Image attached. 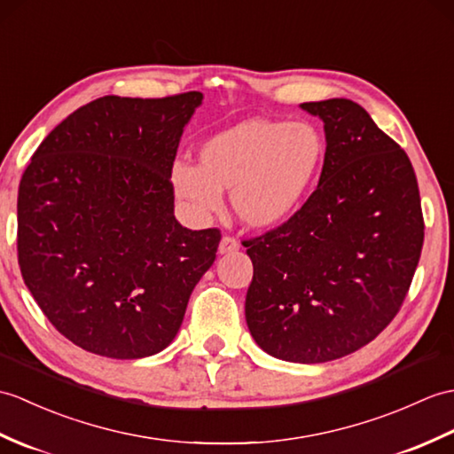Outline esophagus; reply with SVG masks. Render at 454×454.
<instances>
[{
    "label": "esophagus",
    "instance_id": "obj_1",
    "mask_svg": "<svg viewBox=\"0 0 454 454\" xmlns=\"http://www.w3.org/2000/svg\"><path fill=\"white\" fill-rule=\"evenodd\" d=\"M239 249V241L236 239V238H231V236H224L223 239H220V244H218V253H234V251H238Z\"/></svg>",
    "mask_w": 454,
    "mask_h": 454
}]
</instances>
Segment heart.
I'll return each instance as SVG.
<instances>
[{
    "label": "heart",
    "instance_id": "b5f03b06",
    "mask_svg": "<svg viewBox=\"0 0 454 454\" xmlns=\"http://www.w3.org/2000/svg\"><path fill=\"white\" fill-rule=\"evenodd\" d=\"M323 133L308 121L246 120L207 139L199 166L177 162L176 193L197 213H216L223 192L251 228H270L296 213L325 160Z\"/></svg>",
    "mask_w": 454,
    "mask_h": 454
}]
</instances>
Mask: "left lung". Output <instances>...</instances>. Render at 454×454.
<instances>
[{"label": "left lung", "mask_w": 454, "mask_h": 454, "mask_svg": "<svg viewBox=\"0 0 454 454\" xmlns=\"http://www.w3.org/2000/svg\"><path fill=\"white\" fill-rule=\"evenodd\" d=\"M325 123L319 185L286 223L244 239L246 321L278 360L323 364L372 342L400 311L424 246L408 154L346 98L303 102Z\"/></svg>", "instance_id": "1"}]
</instances>
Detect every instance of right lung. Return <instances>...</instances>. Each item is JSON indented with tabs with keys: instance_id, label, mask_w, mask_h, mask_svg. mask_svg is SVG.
Returning a JSON list of instances; mask_svg holds the SVG:
<instances>
[{
	"instance_id": "obj_1",
	"label": "right lung",
	"mask_w": 454,
	"mask_h": 454,
	"mask_svg": "<svg viewBox=\"0 0 454 454\" xmlns=\"http://www.w3.org/2000/svg\"><path fill=\"white\" fill-rule=\"evenodd\" d=\"M203 94L102 97L40 143L19 185L20 275L67 340L114 360L174 340L220 230L174 216L177 145Z\"/></svg>"
}]
</instances>
